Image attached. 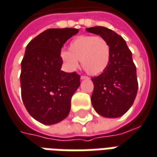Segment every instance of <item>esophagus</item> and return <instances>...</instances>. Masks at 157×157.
I'll list each match as a JSON object with an SVG mask.
<instances>
[{"label": "esophagus", "mask_w": 157, "mask_h": 157, "mask_svg": "<svg viewBox=\"0 0 157 157\" xmlns=\"http://www.w3.org/2000/svg\"><path fill=\"white\" fill-rule=\"evenodd\" d=\"M87 79H89L88 76H85V75H82L81 76V80H87Z\"/></svg>", "instance_id": "esophagus-1"}]
</instances>
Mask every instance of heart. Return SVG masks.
<instances>
[{
	"instance_id": "1",
	"label": "heart",
	"mask_w": 157,
	"mask_h": 157,
	"mask_svg": "<svg viewBox=\"0 0 157 157\" xmlns=\"http://www.w3.org/2000/svg\"><path fill=\"white\" fill-rule=\"evenodd\" d=\"M110 48L105 39L100 36L81 35L69 43L68 51L62 50L61 58L68 70L77 69L80 61L90 75L102 73L109 65Z\"/></svg>"
}]
</instances>
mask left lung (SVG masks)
<instances>
[{
  "label": "left lung",
  "instance_id": "obj_1",
  "mask_svg": "<svg viewBox=\"0 0 157 157\" xmlns=\"http://www.w3.org/2000/svg\"><path fill=\"white\" fill-rule=\"evenodd\" d=\"M86 31L100 35L110 48L109 62L100 75L91 79L94 91L91 102L95 110L107 118H117L127 112L137 94L136 68L132 53L122 36L105 27L88 28Z\"/></svg>",
  "mask_w": 157,
  "mask_h": 157
}]
</instances>
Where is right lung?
Masks as SVG:
<instances>
[{
    "mask_svg": "<svg viewBox=\"0 0 157 157\" xmlns=\"http://www.w3.org/2000/svg\"><path fill=\"white\" fill-rule=\"evenodd\" d=\"M77 29H49L26 47L21 62V88L25 108L36 121L52 125L69 114L71 98L80 86V75L61 70L63 44Z\"/></svg>",
    "mask_w": 157,
    "mask_h": 157,
    "instance_id": "1",
    "label": "right lung"
}]
</instances>
